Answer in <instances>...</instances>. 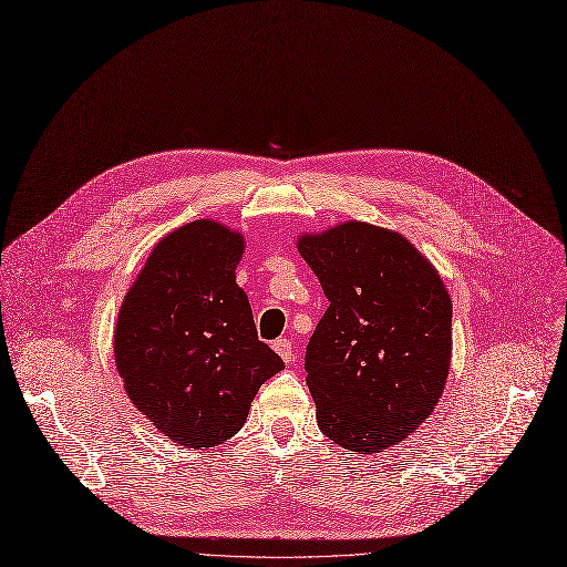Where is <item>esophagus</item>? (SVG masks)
I'll use <instances>...</instances> for the list:
<instances>
[{"label": "esophagus", "mask_w": 567, "mask_h": 567, "mask_svg": "<svg viewBox=\"0 0 567 567\" xmlns=\"http://www.w3.org/2000/svg\"><path fill=\"white\" fill-rule=\"evenodd\" d=\"M272 350H275L286 363H290V361L295 359V347H292V342H290L288 338L275 340V342H272Z\"/></svg>", "instance_id": "1"}]
</instances>
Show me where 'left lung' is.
Returning a JSON list of instances; mask_svg holds the SVG:
<instances>
[{
    "mask_svg": "<svg viewBox=\"0 0 567 567\" xmlns=\"http://www.w3.org/2000/svg\"><path fill=\"white\" fill-rule=\"evenodd\" d=\"M297 249L329 299L303 359L322 433L363 454L400 443L450 372L452 301L439 272L404 236L365 223L301 236Z\"/></svg>",
    "mask_w": 567,
    "mask_h": 567,
    "instance_id": "1",
    "label": "left lung"
}]
</instances>
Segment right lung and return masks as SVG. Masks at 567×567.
<instances>
[{
	"label": "right lung",
	"instance_id": "add662e5",
	"mask_svg": "<svg viewBox=\"0 0 567 567\" xmlns=\"http://www.w3.org/2000/svg\"><path fill=\"white\" fill-rule=\"evenodd\" d=\"M243 236L197 220L165 236L128 288L115 324V365L128 400L167 439L215 447L247 420L284 361L258 340L236 284Z\"/></svg>",
	"mask_w": 567,
	"mask_h": 567
}]
</instances>
